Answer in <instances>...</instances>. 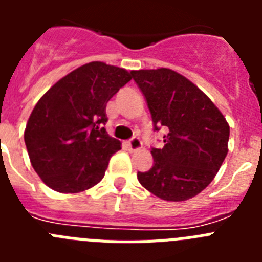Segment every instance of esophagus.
<instances>
[{"label": "esophagus", "instance_id": "34e87169", "mask_svg": "<svg viewBox=\"0 0 262 262\" xmlns=\"http://www.w3.org/2000/svg\"><path fill=\"white\" fill-rule=\"evenodd\" d=\"M127 147H128L129 151H139V149H142L143 143L138 136H134V138H131L128 142H127Z\"/></svg>", "mask_w": 262, "mask_h": 262}]
</instances>
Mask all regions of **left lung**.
Returning <instances> with one entry per match:
<instances>
[{
    "label": "left lung",
    "mask_w": 262,
    "mask_h": 262,
    "mask_svg": "<svg viewBox=\"0 0 262 262\" xmlns=\"http://www.w3.org/2000/svg\"><path fill=\"white\" fill-rule=\"evenodd\" d=\"M131 75L145 97L155 131L168 129L164 147L152 148V168L138 172L139 182L161 200L193 198L209 186L226 159V118L200 88L172 69H140Z\"/></svg>",
    "instance_id": "1"
}]
</instances>
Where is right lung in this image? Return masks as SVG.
<instances>
[{"mask_svg":"<svg viewBox=\"0 0 262 262\" xmlns=\"http://www.w3.org/2000/svg\"><path fill=\"white\" fill-rule=\"evenodd\" d=\"M133 78L123 68L92 61L59 80L32 110L25 143L32 168L48 187L80 193L105 176L120 142L108 136L106 103Z\"/></svg>","mask_w":262,"mask_h":262,"instance_id":"add662e5","label":"right lung"}]
</instances>
